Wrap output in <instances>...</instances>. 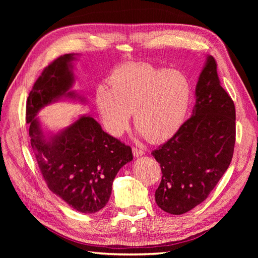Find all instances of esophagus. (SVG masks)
Segmentation results:
<instances>
[{
  "label": "esophagus",
  "mask_w": 258,
  "mask_h": 258,
  "mask_svg": "<svg viewBox=\"0 0 258 258\" xmlns=\"http://www.w3.org/2000/svg\"><path fill=\"white\" fill-rule=\"evenodd\" d=\"M132 153H134V155H135V157H140V156H143L145 153H144V151H142V150H139V148H137V147H134L132 148Z\"/></svg>",
  "instance_id": "1"
}]
</instances>
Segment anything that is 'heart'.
<instances>
[{
  "label": "heart",
  "instance_id": "1",
  "mask_svg": "<svg viewBox=\"0 0 258 258\" xmlns=\"http://www.w3.org/2000/svg\"><path fill=\"white\" fill-rule=\"evenodd\" d=\"M100 85L96 102L106 131L120 137L131 114L140 134L157 143L172 138L183 124L191 101V84L183 72L142 63H124Z\"/></svg>",
  "mask_w": 258,
  "mask_h": 258
}]
</instances>
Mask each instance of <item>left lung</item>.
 <instances>
[{"label":"left lung","mask_w":258,"mask_h":258,"mask_svg":"<svg viewBox=\"0 0 258 258\" xmlns=\"http://www.w3.org/2000/svg\"><path fill=\"white\" fill-rule=\"evenodd\" d=\"M195 97L190 118L152 153L162 172L156 204L173 215L207 199L228 169L235 147V104L221 86L212 56H207Z\"/></svg>","instance_id":"left-lung-1"}]
</instances>
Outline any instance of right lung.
Instances as JSON below:
<instances>
[{"label": "right lung", "instance_id": "1", "mask_svg": "<svg viewBox=\"0 0 258 258\" xmlns=\"http://www.w3.org/2000/svg\"><path fill=\"white\" fill-rule=\"evenodd\" d=\"M77 53H67L46 68L30 91L27 122L31 146L48 188L81 213L103 209L112 194L118 171L130 162L131 147L104 132L90 115H81L57 134L43 127L37 114L58 101L86 98L71 90L75 82L73 62Z\"/></svg>", "mask_w": 258, "mask_h": 258}]
</instances>
